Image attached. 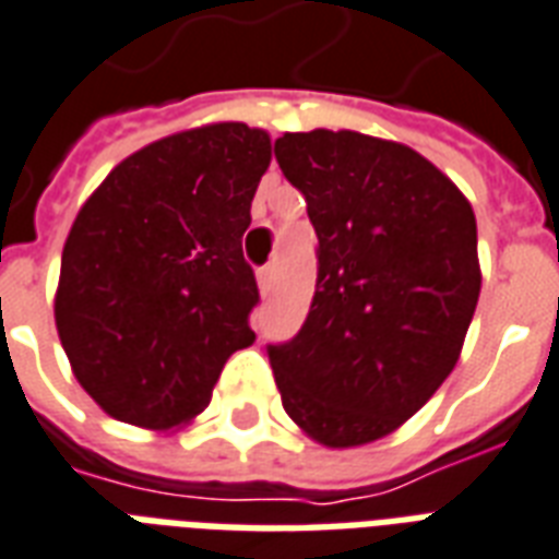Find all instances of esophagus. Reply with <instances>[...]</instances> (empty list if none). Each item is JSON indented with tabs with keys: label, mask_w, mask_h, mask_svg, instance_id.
Wrapping results in <instances>:
<instances>
[{
	"label": "esophagus",
	"mask_w": 559,
	"mask_h": 559,
	"mask_svg": "<svg viewBox=\"0 0 559 559\" xmlns=\"http://www.w3.org/2000/svg\"><path fill=\"white\" fill-rule=\"evenodd\" d=\"M258 287H261L263 296H270L272 289H275V263H270V266H263L258 272Z\"/></svg>",
	"instance_id": "1"
}]
</instances>
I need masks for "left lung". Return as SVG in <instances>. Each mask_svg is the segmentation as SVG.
Listing matches in <instances>:
<instances>
[{"label":"left lung","mask_w":559,"mask_h":559,"mask_svg":"<svg viewBox=\"0 0 559 559\" xmlns=\"http://www.w3.org/2000/svg\"><path fill=\"white\" fill-rule=\"evenodd\" d=\"M275 157L319 237L308 319L270 346L281 404L328 449L381 440L457 364L480 293L475 213L393 140L317 128L275 140Z\"/></svg>","instance_id":"left-lung-1"}]
</instances>
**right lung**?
Returning <instances> with one entry per match:
<instances>
[{
	"label": "right lung",
	"instance_id": "1",
	"mask_svg": "<svg viewBox=\"0 0 559 559\" xmlns=\"http://www.w3.org/2000/svg\"><path fill=\"white\" fill-rule=\"evenodd\" d=\"M272 140L213 122L128 155L84 202L61 254L55 325L102 411L169 431L207 407L225 360L254 343L242 258Z\"/></svg>",
	"mask_w": 559,
	"mask_h": 559
}]
</instances>
